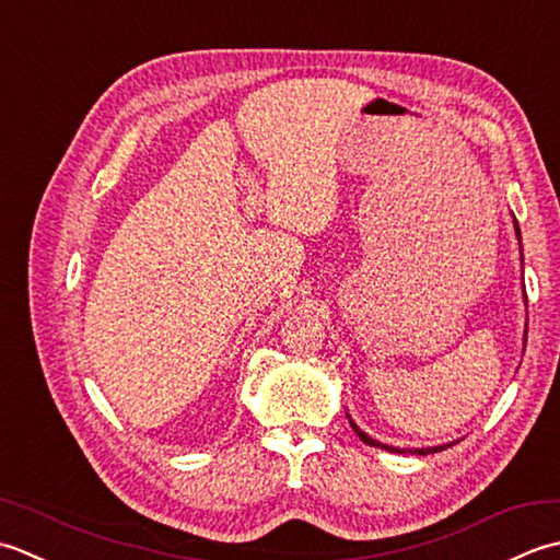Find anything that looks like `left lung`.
<instances>
[{"label": "left lung", "instance_id": "8db88e82", "mask_svg": "<svg viewBox=\"0 0 560 560\" xmlns=\"http://www.w3.org/2000/svg\"><path fill=\"white\" fill-rule=\"evenodd\" d=\"M512 222H515V234H517L520 250H522V234H520V224H517L515 217H512ZM522 260H524V258H522ZM524 302H527V294H524ZM524 340H527V330H524ZM348 420H350L352 430H355V435H358V438H360L364 444H370V447H382V450H386V452H398V454H404V452H410V454H435V452L447 450V447H452V444H454V442H447V444H440V447H420V450H404V447H392V444H384V442H380V440L370 438L368 432H362V430L355 425V420H352L350 416H348Z\"/></svg>", "mask_w": 560, "mask_h": 560}]
</instances>
